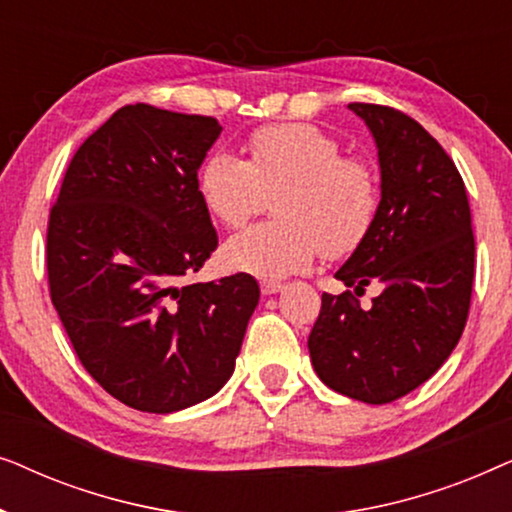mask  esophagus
Returning a JSON list of instances; mask_svg holds the SVG:
<instances>
[{
  "label": "esophagus",
  "instance_id": "esophagus-1",
  "mask_svg": "<svg viewBox=\"0 0 512 512\" xmlns=\"http://www.w3.org/2000/svg\"><path fill=\"white\" fill-rule=\"evenodd\" d=\"M282 289H284V286L279 282H261L263 296H275V293H279Z\"/></svg>",
  "mask_w": 512,
  "mask_h": 512
}]
</instances>
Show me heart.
I'll use <instances>...</instances> for the list:
<instances>
[{
  "instance_id": "b5f03b06",
  "label": "heart",
  "mask_w": 512,
  "mask_h": 512,
  "mask_svg": "<svg viewBox=\"0 0 512 512\" xmlns=\"http://www.w3.org/2000/svg\"><path fill=\"white\" fill-rule=\"evenodd\" d=\"M249 158L216 151L198 172L207 212L226 228H240L276 193L277 221L230 237L221 249L228 270L282 279L361 247L380 209V181L366 160L342 156L331 132L310 123H282L256 130Z\"/></svg>"
}]
</instances>
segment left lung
Here are the masks:
<instances>
[{"label":"left lung","instance_id":"1","mask_svg":"<svg viewBox=\"0 0 512 512\" xmlns=\"http://www.w3.org/2000/svg\"><path fill=\"white\" fill-rule=\"evenodd\" d=\"M380 160V209L361 247L335 272L352 291L321 296L307 340L319 380L363 403H391L447 361L471 307L475 240L466 186L443 146L403 111L352 102Z\"/></svg>","mask_w":512,"mask_h":512}]
</instances>
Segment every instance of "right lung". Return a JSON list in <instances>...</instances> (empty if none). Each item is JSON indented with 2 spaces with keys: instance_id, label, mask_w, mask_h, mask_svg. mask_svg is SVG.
I'll list each match as a JSON object with an SVG mask.
<instances>
[{
  "instance_id": "1",
  "label": "right lung",
  "mask_w": 512,
  "mask_h": 512,
  "mask_svg": "<svg viewBox=\"0 0 512 512\" xmlns=\"http://www.w3.org/2000/svg\"><path fill=\"white\" fill-rule=\"evenodd\" d=\"M221 130L212 116L128 104L79 146L51 209L55 310L83 368L135 410L214 396L261 296L244 272L186 284L219 244L198 170Z\"/></svg>"
}]
</instances>
